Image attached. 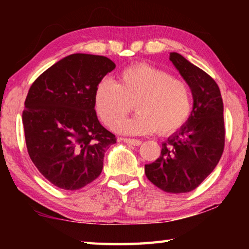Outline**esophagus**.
Listing matches in <instances>:
<instances>
[{
    "instance_id": "1",
    "label": "esophagus",
    "mask_w": 249,
    "mask_h": 249,
    "mask_svg": "<svg viewBox=\"0 0 249 249\" xmlns=\"http://www.w3.org/2000/svg\"><path fill=\"white\" fill-rule=\"evenodd\" d=\"M123 142L126 144L133 145V146H140L142 144V141L135 140V138H123Z\"/></svg>"
}]
</instances>
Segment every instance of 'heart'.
Masks as SVG:
<instances>
[{"mask_svg": "<svg viewBox=\"0 0 249 249\" xmlns=\"http://www.w3.org/2000/svg\"><path fill=\"white\" fill-rule=\"evenodd\" d=\"M133 118L120 122L131 110ZM94 107L103 123L124 134L146 135L157 130L170 135L182 127L192 108L190 88L187 82L172 78L165 70L147 64L124 69L119 81L103 79L94 92Z\"/></svg>", "mask_w": 249, "mask_h": 249, "instance_id": "obj_1", "label": "heart"}]
</instances>
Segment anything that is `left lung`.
I'll return each instance as SVG.
<instances>
[{
  "mask_svg": "<svg viewBox=\"0 0 249 249\" xmlns=\"http://www.w3.org/2000/svg\"><path fill=\"white\" fill-rule=\"evenodd\" d=\"M169 59L190 87L193 109L179 132L162 144L159 158L145 165L151 183L168 193H187L203 182L225 145L223 100L214 79L177 53Z\"/></svg>",
  "mask_w": 249,
  "mask_h": 249,
  "instance_id": "left-lung-1",
  "label": "left lung"
}]
</instances>
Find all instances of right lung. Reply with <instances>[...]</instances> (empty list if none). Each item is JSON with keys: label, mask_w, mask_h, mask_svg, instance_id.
<instances>
[{"label": "right lung", "mask_w": 249, "mask_h": 249, "mask_svg": "<svg viewBox=\"0 0 249 249\" xmlns=\"http://www.w3.org/2000/svg\"><path fill=\"white\" fill-rule=\"evenodd\" d=\"M114 68L104 56L73 53L44 71L29 88L22 116L27 151L57 188L79 190L102 172L105 151L116 137L100 124L94 92Z\"/></svg>", "instance_id": "right-lung-1"}]
</instances>
